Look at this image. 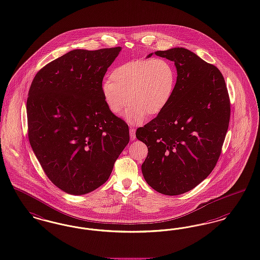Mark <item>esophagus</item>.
Masks as SVG:
<instances>
[{"label":"esophagus","mask_w":260,"mask_h":260,"mask_svg":"<svg viewBox=\"0 0 260 260\" xmlns=\"http://www.w3.org/2000/svg\"><path fill=\"white\" fill-rule=\"evenodd\" d=\"M129 135H131V139L135 140V127H129Z\"/></svg>","instance_id":"esophagus-1"}]
</instances>
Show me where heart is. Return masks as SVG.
I'll list each match as a JSON object with an SVG mask.
<instances>
[{"label":"heart","instance_id":"b5f03b06","mask_svg":"<svg viewBox=\"0 0 260 260\" xmlns=\"http://www.w3.org/2000/svg\"><path fill=\"white\" fill-rule=\"evenodd\" d=\"M176 71L164 58L144 59L125 62L110 73V79L102 85L104 102L110 111L124 112L131 124H142L147 115L161 112L174 93Z\"/></svg>","mask_w":260,"mask_h":260}]
</instances>
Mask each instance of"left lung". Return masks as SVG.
Instances as JSON below:
<instances>
[{"mask_svg":"<svg viewBox=\"0 0 260 260\" xmlns=\"http://www.w3.org/2000/svg\"><path fill=\"white\" fill-rule=\"evenodd\" d=\"M155 54L174 62L176 86L167 107L136 131L148 147L141 169L150 187L178 196L197 187L216 167L229 128L230 101L214 64L182 47Z\"/></svg>","mask_w":260,"mask_h":260,"instance_id":"obj_1","label":"left lung"}]
</instances>
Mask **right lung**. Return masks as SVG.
<instances>
[{
    "label": "right lung",
    "instance_id": "add662e5",
    "mask_svg": "<svg viewBox=\"0 0 260 260\" xmlns=\"http://www.w3.org/2000/svg\"><path fill=\"white\" fill-rule=\"evenodd\" d=\"M120 51L75 49L43 67L31 82L29 141L46 176L67 193L104 185L129 141L128 126L102 93L104 74Z\"/></svg>",
    "mask_w": 260,
    "mask_h": 260
}]
</instances>
